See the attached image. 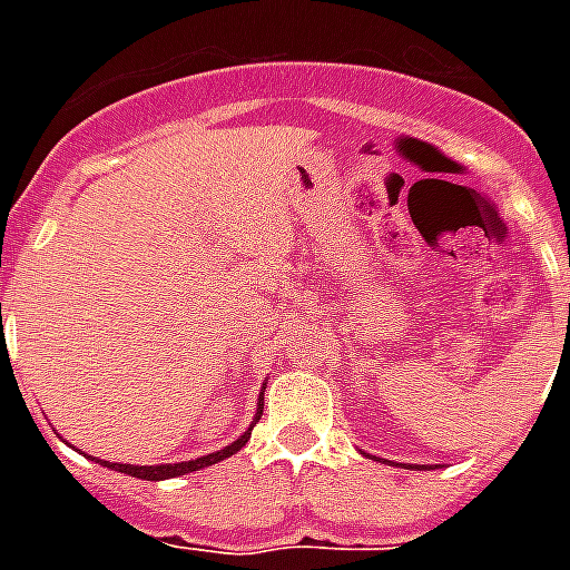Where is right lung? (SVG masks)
<instances>
[{
    "label": "right lung",
    "instance_id": "add662e5",
    "mask_svg": "<svg viewBox=\"0 0 570 570\" xmlns=\"http://www.w3.org/2000/svg\"><path fill=\"white\" fill-rule=\"evenodd\" d=\"M266 390V387H263ZM259 402H263V396H259ZM259 414H263V407H257V416H254V423H250V429L259 423ZM250 429L245 434H239L236 441L230 443V446H224V450L218 452H209V455H200V459H191V461H180V464H154V468H138V464H111V461H100L102 468H111L118 470V473H127V476H136V479H147V482H163V479H174V476H183V473H195V470L200 468H213V464H218V461L230 459L233 452H239L245 443H248L250 438Z\"/></svg>",
    "mask_w": 570,
    "mask_h": 570
}]
</instances>
